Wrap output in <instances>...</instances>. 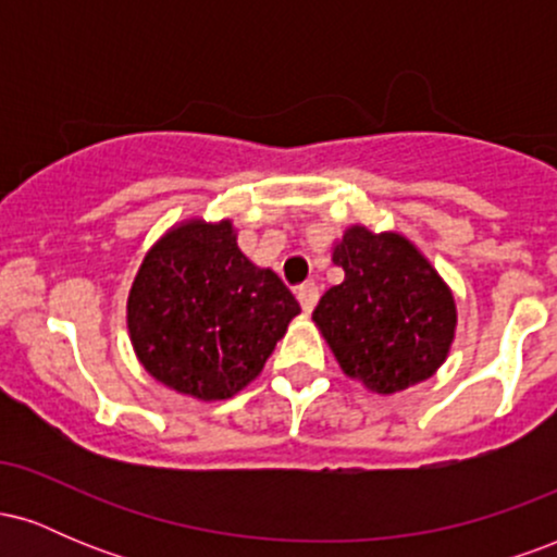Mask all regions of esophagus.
<instances>
[{
	"label": "esophagus",
	"mask_w": 557,
	"mask_h": 557,
	"mask_svg": "<svg viewBox=\"0 0 557 557\" xmlns=\"http://www.w3.org/2000/svg\"><path fill=\"white\" fill-rule=\"evenodd\" d=\"M296 296H298L300 309H304L306 314H311V311H314V306H317V300H319V287L314 283H304L296 290Z\"/></svg>",
	"instance_id": "obj_1"
}]
</instances>
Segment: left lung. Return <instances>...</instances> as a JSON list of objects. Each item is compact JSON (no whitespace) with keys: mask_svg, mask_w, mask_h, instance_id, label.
<instances>
[{"mask_svg":"<svg viewBox=\"0 0 557 557\" xmlns=\"http://www.w3.org/2000/svg\"><path fill=\"white\" fill-rule=\"evenodd\" d=\"M345 280L314 322L350 380L380 395L419 385L443 367L456 337V298L430 259L400 233L354 225L332 246Z\"/></svg>","mask_w":557,"mask_h":557,"instance_id":"1","label":"left lung"}]
</instances>
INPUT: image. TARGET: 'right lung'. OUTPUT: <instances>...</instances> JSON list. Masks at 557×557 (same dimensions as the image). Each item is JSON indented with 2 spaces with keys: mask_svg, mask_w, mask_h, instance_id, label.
Wrapping results in <instances>:
<instances>
[{
  "mask_svg": "<svg viewBox=\"0 0 557 557\" xmlns=\"http://www.w3.org/2000/svg\"><path fill=\"white\" fill-rule=\"evenodd\" d=\"M298 314L283 280L240 251L230 220L170 227L127 293L138 361L164 387L203 403L251 385Z\"/></svg>",
  "mask_w": 557,
  "mask_h": 557,
  "instance_id": "obj_1",
  "label": "right lung"
}]
</instances>
